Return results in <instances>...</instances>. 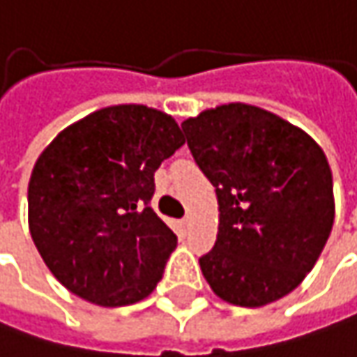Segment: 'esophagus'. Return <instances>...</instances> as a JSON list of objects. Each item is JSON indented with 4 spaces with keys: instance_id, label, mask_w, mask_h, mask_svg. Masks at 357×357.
<instances>
[{
    "instance_id": "esophagus-1",
    "label": "esophagus",
    "mask_w": 357,
    "mask_h": 357,
    "mask_svg": "<svg viewBox=\"0 0 357 357\" xmlns=\"http://www.w3.org/2000/svg\"><path fill=\"white\" fill-rule=\"evenodd\" d=\"M190 222H192V218L185 216V218H181V226H190Z\"/></svg>"
}]
</instances>
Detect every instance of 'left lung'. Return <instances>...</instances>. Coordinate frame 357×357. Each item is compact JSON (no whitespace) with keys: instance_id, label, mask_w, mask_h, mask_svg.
I'll return each mask as SVG.
<instances>
[{"instance_id":"1","label":"left lung","mask_w":357,"mask_h":357,"mask_svg":"<svg viewBox=\"0 0 357 357\" xmlns=\"http://www.w3.org/2000/svg\"><path fill=\"white\" fill-rule=\"evenodd\" d=\"M181 129L220 210L216 244L199 259L208 284L238 307L289 295L315 266L335 218L324 149L299 127L244 102L208 109Z\"/></svg>"}]
</instances>
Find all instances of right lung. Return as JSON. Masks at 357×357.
Here are the masks:
<instances>
[{
    "label": "right lung",
    "instance_id": "add662e5",
    "mask_svg": "<svg viewBox=\"0 0 357 357\" xmlns=\"http://www.w3.org/2000/svg\"><path fill=\"white\" fill-rule=\"evenodd\" d=\"M185 139L158 109L116 105L60 131L28 185L32 241L70 293L133 305L158 287L178 236L149 206L161 161Z\"/></svg>",
    "mask_w": 357,
    "mask_h": 357
}]
</instances>
